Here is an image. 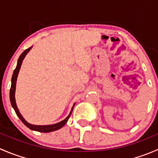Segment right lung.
Instances as JSON below:
<instances>
[{"mask_svg":"<svg viewBox=\"0 0 158 158\" xmlns=\"http://www.w3.org/2000/svg\"><path fill=\"white\" fill-rule=\"evenodd\" d=\"M32 47H30V48L27 49L26 50L23 51V52L21 53V55L19 57L18 60H17V66H16V69H14V73H13L12 76V79H11V87H10V103L12 107L14 108V111H15L16 114L18 116L19 118L22 121L23 124L26 125L27 128H29L30 129L33 131H39V132H43V133H48V132H51V131H56L58 129H60L61 128H63L66 123L67 122V121L69 120L70 115H71L72 112H73V107L75 106V103L73 105V108H72L71 111L69 114V115L64 119V120L61 121V122H58L56 124H53V125H31V124L28 123L23 117L22 116V114H20V111H19L18 108H17V104H16V100H15V90H16V83H17V76H18V73L20 72V67H21L22 63H23V59L25 58L27 54L30 52V49H32Z\"/></svg>","mask_w":158,"mask_h":158,"instance_id":"right-lung-1","label":"right lung"}]
</instances>
